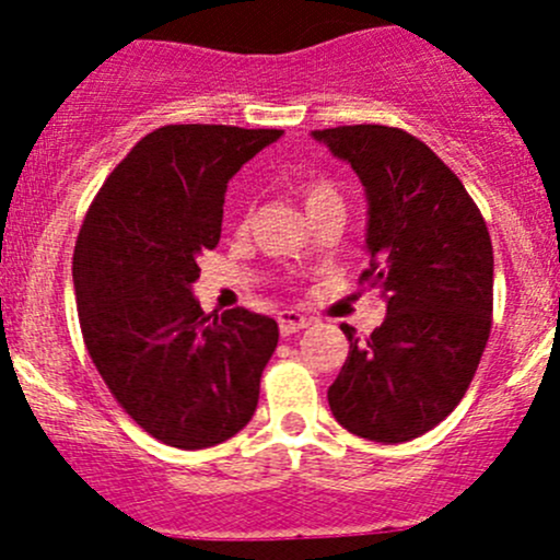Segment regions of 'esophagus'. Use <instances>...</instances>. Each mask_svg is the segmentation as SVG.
<instances>
[{"instance_id":"esophagus-1","label":"esophagus","mask_w":560,"mask_h":560,"mask_svg":"<svg viewBox=\"0 0 560 560\" xmlns=\"http://www.w3.org/2000/svg\"><path fill=\"white\" fill-rule=\"evenodd\" d=\"M308 316L298 314V312H281L279 314V330L281 336H292V332L303 330V327H308Z\"/></svg>"}]
</instances>
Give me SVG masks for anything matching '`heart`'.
I'll return each instance as SVG.
<instances>
[{"instance_id": "heart-1", "label": "heart", "mask_w": 560, "mask_h": 560, "mask_svg": "<svg viewBox=\"0 0 560 560\" xmlns=\"http://www.w3.org/2000/svg\"><path fill=\"white\" fill-rule=\"evenodd\" d=\"M303 200H306V211L327 206V202H341L338 200V191L327 180H306L303 184Z\"/></svg>"}]
</instances>
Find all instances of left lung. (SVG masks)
<instances>
[{"mask_svg":"<svg viewBox=\"0 0 560 560\" xmlns=\"http://www.w3.org/2000/svg\"><path fill=\"white\" fill-rule=\"evenodd\" d=\"M358 173L369 202L363 279L387 316L369 338L341 325L349 358L327 389L332 417L369 442L436 428L477 374L493 314V246L460 178L409 132L382 124L314 129Z\"/></svg>","mask_w":560,"mask_h":560,"instance_id":"8db88e82","label":"left lung"}]
</instances>
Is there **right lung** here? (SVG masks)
Here are the masks:
<instances>
[{"label": "right lung", "instance_id": "obj_1", "mask_svg": "<svg viewBox=\"0 0 560 560\" xmlns=\"http://www.w3.org/2000/svg\"><path fill=\"white\" fill-rule=\"evenodd\" d=\"M281 129L171 124L132 145L94 197L72 257L83 341L129 417L160 442L202 450L246 428L279 325L195 298L217 248L230 178Z\"/></svg>", "mask_w": 560, "mask_h": 560}]
</instances>
